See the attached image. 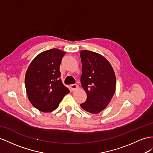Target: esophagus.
I'll use <instances>...</instances> for the list:
<instances>
[{"label":"esophagus","mask_w":153,"mask_h":153,"mask_svg":"<svg viewBox=\"0 0 153 153\" xmlns=\"http://www.w3.org/2000/svg\"><path fill=\"white\" fill-rule=\"evenodd\" d=\"M70 89H71L72 91H74V90L77 88L78 85L77 84H72V85H70Z\"/></svg>","instance_id":"34e87169"}]
</instances>
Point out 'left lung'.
<instances>
[{
	"mask_svg": "<svg viewBox=\"0 0 153 153\" xmlns=\"http://www.w3.org/2000/svg\"><path fill=\"white\" fill-rule=\"evenodd\" d=\"M82 87L87 98L81 108L97 114L107 107L116 91V76L111 65L101 55L88 50L80 52Z\"/></svg>",
	"mask_w": 153,
	"mask_h": 153,
	"instance_id": "1",
	"label": "left lung"
}]
</instances>
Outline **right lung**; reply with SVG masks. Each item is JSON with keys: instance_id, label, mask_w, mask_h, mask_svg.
I'll use <instances>...</instances> for the list:
<instances>
[{"instance_id": "right-lung-1", "label": "right lung", "mask_w": 153, "mask_h": 153, "mask_svg": "<svg viewBox=\"0 0 153 153\" xmlns=\"http://www.w3.org/2000/svg\"><path fill=\"white\" fill-rule=\"evenodd\" d=\"M65 52L53 48L39 53L31 62L25 76L30 103L44 112L56 109L69 89L62 83L60 65Z\"/></svg>"}]
</instances>
